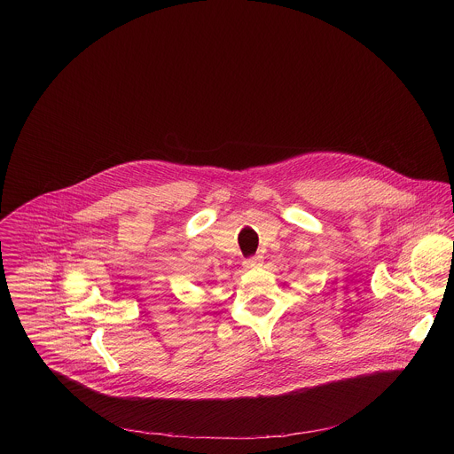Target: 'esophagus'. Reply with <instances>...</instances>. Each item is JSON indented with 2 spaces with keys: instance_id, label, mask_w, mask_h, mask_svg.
Returning a JSON list of instances; mask_svg holds the SVG:
<instances>
[{
  "instance_id": "34e87169",
  "label": "esophagus",
  "mask_w": 454,
  "mask_h": 454,
  "mask_svg": "<svg viewBox=\"0 0 454 454\" xmlns=\"http://www.w3.org/2000/svg\"><path fill=\"white\" fill-rule=\"evenodd\" d=\"M260 263H262V257L257 255V257L245 260V262H243V267H245V269H255V267H259Z\"/></svg>"
}]
</instances>
